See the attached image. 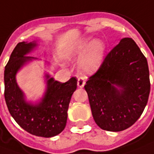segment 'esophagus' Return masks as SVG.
Listing matches in <instances>:
<instances>
[{
	"label": "esophagus",
	"mask_w": 154,
	"mask_h": 154,
	"mask_svg": "<svg viewBox=\"0 0 154 154\" xmlns=\"http://www.w3.org/2000/svg\"><path fill=\"white\" fill-rule=\"evenodd\" d=\"M77 84H78L79 87H81V88H82V87H84L85 80L83 78H80V77H79V78L78 79V83H77Z\"/></svg>",
	"instance_id": "esophagus-1"
}]
</instances>
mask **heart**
<instances>
[{
	"label": "heart",
	"mask_w": 154,
	"mask_h": 154,
	"mask_svg": "<svg viewBox=\"0 0 154 154\" xmlns=\"http://www.w3.org/2000/svg\"><path fill=\"white\" fill-rule=\"evenodd\" d=\"M105 47L100 40L91 41L85 39L74 44L70 49L68 56L73 59L81 58L79 68L86 74H92L99 68L103 62Z\"/></svg>",
	"instance_id": "b5f03b06"
}]
</instances>
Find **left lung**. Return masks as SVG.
<instances>
[{
    "instance_id": "8db88e82",
    "label": "left lung",
    "mask_w": 154,
    "mask_h": 154,
    "mask_svg": "<svg viewBox=\"0 0 154 154\" xmlns=\"http://www.w3.org/2000/svg\"><path fill=\"white\" fill-rule=\"evenodd\" d=\"M84 88L94 122L101 129L118 132L134 125L143 113L150 92L147 60L134 40H121Z\"/></svg>"
}]
</instances>
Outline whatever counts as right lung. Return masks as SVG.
Segmentation results:
<instances>
[{"instance_id":"obj_1","label":"right lung","mask_w":154,"mask_h":154,"mask_svg":"<svg viewBox=\"0 0 154 154\" xmlns=\"http://www.w3.org/2000/svg\"><path fill=\"white\" fill-rule=\"evenodd\" d=\"M35 46V43L20 42L13 49L5 67V98L8 111L20 127L31 134L51 137L60 134L66 126L77 79L72 77L62 83L47 75L48 89L42 102L36 106L27 103L17 84L16 74L27 61L33 59L25 55Z\"/></svg>"}]
</instances>
